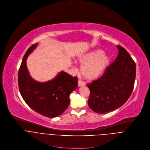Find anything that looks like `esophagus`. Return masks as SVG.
Wrapping results in <instances>:
<instances>
[{
	"label": "esophagus",
	"mask_w": 150,
	"mask_h": 150,
	"mask_svg": "<svg viewBox=\"0 0 150 150\" xmlns=\"http://www.w3.org/2000/svg\"><path fill=\"white\" fill-rule=\"evenodd\" d=\"M85 85H86V83H85L84 81H81V80H79V81H78V86H79V87L84 86H85Z\"/></svg>",
	"instance_id": "esophagus-1"
}]
</instances>
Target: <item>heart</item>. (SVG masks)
Instances as JSON below:
<instances>
[{
  "instance_id": "heart-1",
  "label": "heart",
  "mask_w": 150,
  "mask_h": 150,
  "mask_svg": "<svg viewBox=\"0 0 150 150\" xmlns=\"http://www.w3.org/2000/svg\"><path fill=\"white\" fill-rule=\"evenodd\" d=\"M82 64L80 67L81 75L88 80H94L100 77L110 64L109 55L101 50H94L81 54L77 58Z\"/></svg>"
}]
</instances>
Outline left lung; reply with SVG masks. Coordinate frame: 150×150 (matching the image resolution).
I'll list each match as a JSON object with an SVG mask.
<instances>
[{
  "mask_svg": "<svg viewBox=\"0 0 150 150\" xmlns=\"http://www.w3.org/2000/svg\"><path fill=\"white\" fill-rule=\"evenodd\" d=\"M117 48L119 54L115 61L101 77L87 84L91 92L88 106L98 113H106L120 108L133 91L135 63L125 49L120 45Z\"/></svg>",
  "mask_w": 150,
  "mask_h": 150,
  "instance_id": "1",
  "label": "left lung"
}]
</instances>
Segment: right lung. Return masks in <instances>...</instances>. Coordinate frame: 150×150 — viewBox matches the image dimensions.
<instances>
[{
  "instance_id": "1",
  "label": "right lung",
  "mask_w": 150,
  "mask_h": 150,
  "mask_svg": "<svg viewBox=\"0 0 150 150\" xmlns=\"http://www.w3.org/2000/svg\"><path fill=\"white\" fill-rule=\"evenodd\" d=\"M38 44L30 47L25 54L18 72L20 93L26 103L38 113L55 117L62 115L70 104L69 96L77 87L78 79L62 71L52 80L39 82L30 76L26 61Z\"/></svg>"
}]
</instances>
